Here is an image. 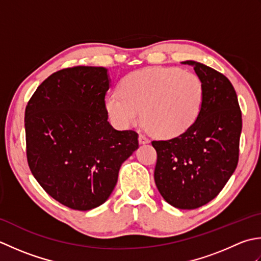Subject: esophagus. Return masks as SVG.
I'll return each instance as SVG.
<instances>
[{
    "instance_id": "obj_1",
    "label": "esophagus",
    "mask_w": 261,
    "mask_h": 261,
    "mask_svg": "<svg viewBox=\"0 0 261 261\" xmlns=\"http://www.w3.org/2000/svg\"><path fill=\"white\" fill-rule=\"evenodd\" d=\"M138 141H140L141 144H146V143L150 142V140H148L144 134H140V136H138Z\"/></svg>"
}]
</instances>
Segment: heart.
<instances>
[{"instance_id": "heart-1", "label": "heart", "mask_w": 261, "mask_h": 261, "mask_svg": "<svg viewBox=\"0 0 261 261\" xmlns=\"http://www.w3.org/2000/svg\"><path fill=\"white\" fill-rule=\"evenodd\" d=\"M205 87L196 73L179 67H148L121 79L119 92H111L105 106L111 121L128 128L141 118L160 138L184 134L198 118Z\"/></svg>"}]
</instances>
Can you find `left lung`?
I'll return each instance as SVG.
<instances>
[{
	"label": "left lung",
	"mask_w": 261,
	"mask_h": 261,
	"mask_svg": "<svg viewBox=\"0 0 261 261\" xmlns=\"http://www.w3.org/2000/svg\"><path fill=\"white\" fill-rule=\"evenodd\" d=\"M205 87V99L195 123L168 141H152L158 160L155 185L167 203L194 210L214 199L239 161L242 115L236 90L225 75L194 61Z\"/></svg>",
	"instance_id": "left-lung-1"
}]
</instances>
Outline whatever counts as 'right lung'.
Returning <instances> with one entry per match:
<instances>
[{
    "mask_svg": "<svg viewBox=\"0 0 261 261\" xmlns=\"http://www.w3.org/2000/svg\"><path fill=\"white\" fill-rule=\"evenodd\" d=\"M105 67L73 66L37 88L24 113L27 160L34 177L58 203L76 211L103 204L121 163L138 147L134 130L109 124Z\"/></svg>",
    "mask_w": 261,
    "mask_h": 261,
    "instance_id": "1",
    "label": "right lung"
}]
</instances>
